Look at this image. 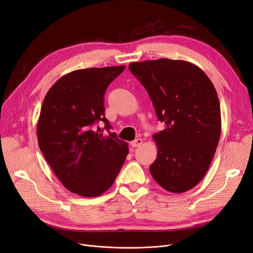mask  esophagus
<instances>
[{
  "label": "esophagus",
  "mask_w": 253,
  "mask_h": 253,
  "mask_svg": "<svg viewBox=\"0 0 253 253\" xmlns=\"http://www.w3.org/2000/svg\"><path fill=\"white\" fill-rule=\"evenodd\" d=\"M142 144H143V139L142 138H136V139H134V141H132L131 143H130V145H131L133 148L139 147Z\"/></svg>",
  "instance_id": "esophagus-1"
}]
</instances>
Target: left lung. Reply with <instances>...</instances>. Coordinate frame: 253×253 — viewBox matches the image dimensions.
Instances as JSON below:
<instances>
[{
    "instance_id": "obj_1",
    "label": "left lung",
    "mask_w": 253,
    "mask_h": 253,
    "mask_svg": "<svg viewBox=\"0 0 253 253\" xmlns=\"http://www.w3.org/2000/svg\"><path fill=\"white\" fill-rule=\"evenodd\" d=\"M129 70L165 124L153 135L157 156L149 168L152 177L168 192L193 189L208 172L221 135L216 88L199 67L184 60L131 62Z\"/></svg>"
}]
</instances>
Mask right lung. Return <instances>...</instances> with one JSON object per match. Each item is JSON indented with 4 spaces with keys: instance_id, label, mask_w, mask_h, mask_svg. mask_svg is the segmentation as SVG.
Instances as JSON below:
<instances>
[{
    "instance_id": "obj_1",
    "label": "right lung",
    "mask_w": 253,
    "mask_h": 253,
    "mask_svg": "<svg viewBox=\"0 0 253 253\" xmlns=\"http://www.w3.org/2000/svg\"><path fill=\"white\" fill-rule=\"evenodd\" d=\"M125 65L73 71L56 81L43 99L36 132L41 151L62 185L83 197H97L114 183L128 154L116 133L103 135L104 95Z\"/></svg>"
}]
</instances>
